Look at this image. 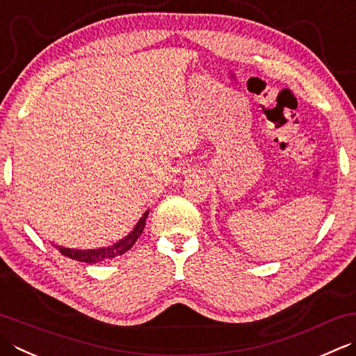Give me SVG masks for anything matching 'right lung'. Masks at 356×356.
<instances>
[{
  "instance_id": "obj_1",
  "label": "right lung",
  "mask_w": 356,
  "mask_h": 356,
  "mask_svg": "<svg viewBox=\"0 0 356 356\" xmlns=\"http://www.w3.org/2000/svg\"><path fill=\"white\" fill-rule=\"evenodd\" d=\"M146 218H148V211L143 214V218L137 222V225L132 229L131 234H128L127 238L118 241L117 243L106 248H99V250H71V248H63L58 247L60 253L65 254L71 259L80 261V262H88V264H95L100 261H106V259H113L115 256H120L123 253H127L128 250L134 245L136 241L138 239V236L143 233V228L146 224Z\"/></svg>"
}]
</instances>
